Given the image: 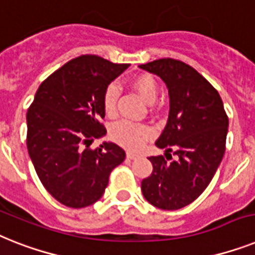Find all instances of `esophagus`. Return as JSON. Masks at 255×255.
<instances>
[{"mask_svg":"<svg viewBox=\"0 0 255 255\" xmlns=\"http://www.w3.org/2000/svg\"><path fill=\"white\" fill-rule=\"evenodd\" d=\"M126 156H128V159H136V157H138V153H135V152H131V151H128V152H126Z\"/></svg>","mask_w":255,"mask_h":255,"instance_id":"1","label":"esophagus"}]
</instances>
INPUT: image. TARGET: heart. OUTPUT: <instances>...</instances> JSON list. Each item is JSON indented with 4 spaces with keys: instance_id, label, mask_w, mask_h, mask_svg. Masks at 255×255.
Wrapping results in <instances>:
<instances>
[{
    "instance_id": "1",
    "label": "heart",
    "mask_w": 255,
    "mask_h": 255,
    "mask_svg": "<svg viewBox=\"0 0 255 255\" xmlns=\"http://www.w3.org/2000/svg\"><path fill=\"white\" fill-rule=\"evenodd\" d=\"M130 87L147 104H152L159 94L156 79L151 74L136 75L130 81ZM117 100H119V88L115 85H109L103 94V107L108 116H115L117 112ZM152 129L148 125L143 123H132L129 120L117 121L113 124L109 131L112 140L129 150L140 148L152 136Z\"/></svg>"
}]
</instances>
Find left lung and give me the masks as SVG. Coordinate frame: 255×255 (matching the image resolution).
Instances as JSON below:
<instances>
[{
  "label": "left lung",
  "mask_w": 255,
  "mask_h": 255,
  "mask_svg": "<svg viewBox=\"0 0 255 255\" xmlns=\"http://www.w3.org/2000/svg\"><path fill=\"white\" fill-rule=\"evenodd\" d=\"M139 67L165 82L170 104L156 140L167 153L148 157L153 169L142 180V193L155 207L173 211L194 202L211 182L226 151L228 116L215 87L190 65L160 58Z\"/></svg>",
  "instance_id": "8db88e82"
}]
</instances>
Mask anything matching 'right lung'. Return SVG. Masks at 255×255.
Here are the masks:
<instances>
[{"instance_id":"1","label":"right lung","mask_w":255,"mask_h":255,"mask_svg":"<svg viewBox=\"0 0 255 255\" xmlns=\"http://www.w3.org/2000/svg\"><path fill=\"white\" fill-rule=\"evenodd\" d=\"M129 64H113L82 54L40 85L27 112V148L41 184L54 199L71 208L102 198L109 174L125 160V151L104 142L103 94Z\"/></svg>"}]
</instances>
